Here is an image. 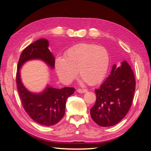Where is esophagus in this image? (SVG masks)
<instances>
[{"label":"esophagus","instance_id":"esophagus-1","mask_svg":"<svg viewBox=\"0 0 151 151\" xmlns=\"http://www.w3.org/2000/svg\"><path fill=\"white\" fill-rule=\"evenodd\" d=\"M77 92L79 93H85L86 92H87V90L86 89H83V88H78L77 89Z\"/></svg>","mask_w":151,"mask_h":151}]
</instances>
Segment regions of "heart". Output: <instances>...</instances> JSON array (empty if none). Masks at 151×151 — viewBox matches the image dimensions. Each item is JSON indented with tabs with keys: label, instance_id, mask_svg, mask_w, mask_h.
I'll return each instance as SVG.
<instances>
[{
	"label": "heart",
	"instance_id": "1",
	"mask_svg": "<svg viewBox=\"0 0 151 151\" xmlns=\"http://www.w3.org/2000/svg\"><path fill=\"white\" fill-rule=\"evenodd\" d=\"M109 66L106 48L90 43H80L66 51L65 58L58 57L55 66L60 80L68 84L79 75L88 85L99 83L104 78Z\"/></svg>",
	"mask_w": 151,
	"mask_h": 151
}]
</instances>
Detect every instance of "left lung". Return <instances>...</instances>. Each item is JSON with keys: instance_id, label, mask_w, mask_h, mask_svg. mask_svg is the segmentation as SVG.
I'll return each mask as SVG.
<instances>
[{"instance_id": "1", "label": "left lung", "mask_w": 151, "mask_h": 151, "mask_svg": "<svg viewBox=\"0 0 151 151\" xmlns=\"http://www.w3.org/2000/svg\"><path fill=\"white\" fill-rule=\"evenodd\" d=\"M136 86L134 73L126 61L112 66L111 75L96 89V103L91 109L99 126L111 127L121 121L131 109Z\"/></svg>"}]
</instances>
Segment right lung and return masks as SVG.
<instances>
[{"label": "right lung", "instance_id": "add662e5", "mask_svg": "<svg viewBox=\"0 0 151 151\" xmlns=\"http://www.w3.org/2000/svg\"><path fill=\"white\" fill-rule=\"evenodd\" d=\"M48 47V40L40 39L22 50L18 63L16 81L20 101L27 113L37 123L44 126H52L58 123L64 116L66 100L74 93L75 88L64 87L58 89L48 86L42 93L33 94L28 91L22 85L19 71L20 68L26 61L37 58L44 60L54 68L55 57Z\"/></svg>", "mask_w": 151, "mask_h": 151}]
</instances>
